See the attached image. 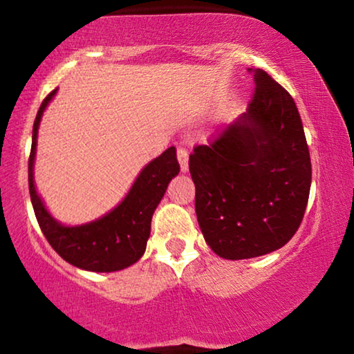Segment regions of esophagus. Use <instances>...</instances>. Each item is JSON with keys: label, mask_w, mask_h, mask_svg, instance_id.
<instances>
[{"label": "esophagus", "mask_w": 354, "mask_h": 354, "mask_svg": "<svg viewBox=\"0 0 354 354\" xmlns=\"http://www.w3.org/2000/svg\"><path fill=\"white\" fill-rule=\"evenodd\" d=\"M177 159H178V162H180L182 172H187L188 171V151L185 148H178Z\"/></svg>", "instance_id": "34e87169"}]
</instances>
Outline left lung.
Segmentation results:
<instances>
[{
  "mask_svg": "<svg viewBox=\"0 0 354 354\" xmlns=\"http://www.w3.org/2000/svg\"><path fill=\"white\" fill-rule=\"evenodd\" d=\"M249 71L255 86L247 112L188 159L201 232L229 260L288 244L310 192L309 146L295 99L267 71Z\"/></svg>",
  "mask_w": 354,
  "mask_h": 354,
  "instance_id": "obj_1",
  "label": "left lung"
}]
</instances>
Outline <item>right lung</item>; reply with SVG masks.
Listing matches in <instances>:
<instances>
[{
	"label": "right lung",
	"instance_id": "right-lung-1",
	"mask_svg": "<svg viewBox=\"0 0 354 354\" xmlns=\"http://www.w3.org/2000/svg\"><path fill=\"white\" fill-rule=\"evenodd\" d=\"M55 93L57 89H53L44 99L32 130L29 194L39 226L53 250L63 260L77 268L104 273L130 267L145 254L151 232V218L156 206L166 194L169 182L180 171L176 148L171 146L159 158L151 160L138 176L125 200L104 218L76 227L62 226L47 213L42 200L37 195L34 177H32L39 123Z\"/></svg>",
	"mask_w": 354,
	"mask_h": 354
}]
</instances>
